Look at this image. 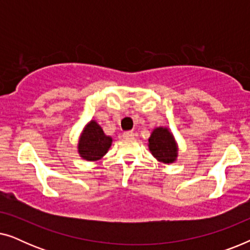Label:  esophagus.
I'll list each match as a JSON object with an SVG mask.
<instances>
[{"label":"esophagus","instance_id":"1","mask_svg":"<svg viewBox=\"0 0 250 250\" xmlns=\"http://www.w3.org/2000/svg\"><path fill=\"white\" fill-rule=\"evenodd\" d=\"M133 136H134V133L131 132V131H127V132L123 133V138H124V139H132Z\"/></svg>","mask_w":250,"mask_h":250}]
</instances>
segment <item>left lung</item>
<instances>
[{
    "label": "left lung",
    "instance_id": "1",
    "mask_svg": "<svg viewBox=\"0 0 250 250\" xmlns=\"http://www.w3.org/2000/svg\"><path fill=\"white\" fill-rule=\"evenodd\" d=\"M151 155L160 163L173 164L179 155V148L173 133L167 127H156L149 138L148 143Z\"/></svg>",
    "mask_w": 250,
    "mask_h": 250
}]
</instances>
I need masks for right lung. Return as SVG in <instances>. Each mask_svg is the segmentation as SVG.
<instances>
[{
	"mask_svg": "<svg viewBox=\"0 0 250 250\" xmlns=\"http://www.w3.org/2000/svg\"><path fill=\"white\" fill-rule=\"evenodd\" d=\"M112 139L105 135L104 129L95 121L85 125L78 140V153L87 162L101 159L111 146Z\"/></svg>",
	"mask_w": 250,
	"mask_h": 250,
	"instance_id": "1",
	"label": "right lung"
}]
</instances>
